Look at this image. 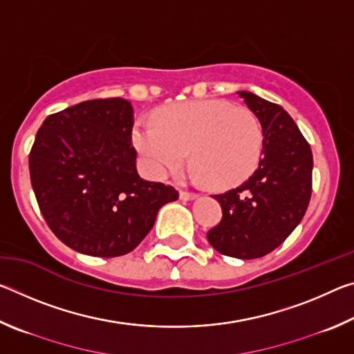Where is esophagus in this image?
<instances>
[{
    "label": "esophagus",
    "instance_id": "obj_1",
    "mask_svg": "<svg viewBox=\"0 0 354 354\" xmlns=\"http://www.w3.org/2000/svg\"><path fill=\"white\" fill-rule=\"evenodd\" d=\"M179 196H181V200H184V201H189V200H195L196 196V194H194V192H187V190H181L179 192Z\"/></svg>",
    "mask_w": 354,
    "mask_h": 354
}]
</instances>
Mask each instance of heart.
I'll use <instances>...</instances> for the list:
<instances>
[{"label": "heart", "instance_id": "1", "mask_svg": "<svg viewBox=\"0 0 354 354\" xmlns=\"http://www.w3.org/2000/svg\"><path fill=\"white\" fill-rule=\"evenodd\" d=\"M133 143L149 175L181 169L189 149L196 176L212 187L242 184L261 162L263 129L253 112L225 100H195L164 107L154 122H139Z\"/></svg>", "mask_w": 354, "mask_h": 354}]
</instances>
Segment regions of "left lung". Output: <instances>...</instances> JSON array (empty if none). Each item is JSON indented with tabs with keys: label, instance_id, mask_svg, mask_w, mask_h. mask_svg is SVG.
Listing matches in <instances>:
<instances>
[{
	"label": "left lung",
	"instance_id": "obj_1",
	"mask_svg": "<svg viewBox=\"0 0 354 354\" xmlns=\"http://www.w3.org/2000/svg\"><path fill=\"white\" fill-rule=\"evenodd\" d=\"M263 129L261 162L247 181L212 195L223 217L207 231L218 253L256 259L279 247L306 212L313 192V151L279 104L237 92Z\"/></svg>",
	"mask_w": 354,
	"mask_h": 354
}]
</instances>
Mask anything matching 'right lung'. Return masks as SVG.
<instances>
[{"instance_id": "obj_1", "label": "right lung", "mask_w": 354, "mask_h": 354, "mask_svg": "<svg viewBox=\"0 0 354 354\" xmlns=\"http://www.w3.org/2000/svg\"><path fill=\"white\" fill-rule=\"evenodd\" d=\"M134 111L123 98L88 100L48 115L29 153L46 225L77 253L117 257L151 231L178 190L142 179L131 143Z\"/></svg>"}]
</instances>
